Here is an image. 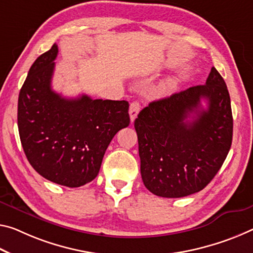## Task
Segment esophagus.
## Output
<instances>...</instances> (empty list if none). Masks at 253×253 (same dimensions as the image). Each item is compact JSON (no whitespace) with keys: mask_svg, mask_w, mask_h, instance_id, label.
<instances>
[{"mask_svg":"<svg viewBox=\"0 0 253 253\" xmlns=\"http://www.w3.org/2000/svg\"><path fill=\"white\" fill-rule=\"evenodd\" d=\"M141 110V105H139V102L137 101H133L130 103L129 106V116H130V122L133 123L135 118L137 117L138 112Z\"/></svg>","mask_w":253,"mask_h":253,"instance_id":"obj_1","label":"esophagus"}]
</instances>
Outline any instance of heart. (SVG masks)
I'll return each instance as SVG.
<instances>
[{
    "instance_id": "1",
    "label": "heart",
    "mask_w": 253,
    "mask_h": 253,
    "mask_svg": "<svg viewBox=\"0 0 253 253\" xmlns=\"http://www.w3.org/2000/svg\"><path fill=\"white\" fill-rule=\"evenodd\" d=\"M169 86H171V85H168V87H169Z\"/></svg>"
}]
</instances>
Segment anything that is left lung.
<instances>
[{"mask_svg": "<svg viewBox=\"0 0 253 253\" xmlns=\"http://www.w3.org/2000/svg\"><path fill=\"white\" fill-rule=\"evenodd\" d=\"M134 126L142 179L152 194L180 198L203 190L231 148L233 117L226 84L211 67L206 84L151 102Z\"/></svg>", "mask_w": 253, "mask_h": 253, "instance_id": "obj_1", "label": "left lung"}]
</instances>
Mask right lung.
<instances>
[{
  "label": "right lung",
  "mask_w": 253,
  "mask_h": 253,
  "mask_svg": "<svg viewBox=\"0 0 253 253\" xmlns=\"http://www.w3.org/2000/svg\"><path fill=\"white\" fill-rule=\"evenodd\" d=\"M58 47L31 65L18 100V127L31 167L43 178L76 188L97 177L114 136L129 125L125 100L67 99L51 89Z\"/></svg>",
  "instance_id": "add662e5"
}]
</instances>
